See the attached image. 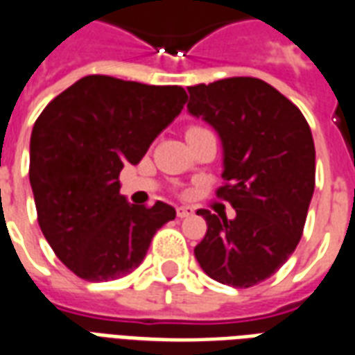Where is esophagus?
I'll return each instance as SVG.
<instances>
[{
	"label": "esophagus",
	"mask_w": 355,
	"mask_h": 355,
	"mask_svg": "<svg viewBox=\"0 0 355 355\" xmlns=\"http://www.w3.org/2000/svg\"><path fill=\"white\" fill-rule=\"evenodd\" d=\"M193 209L191 207H178L177 209V216L178 218H190L191 214H193Z\"/></svg>",
	"instance_id": "obj_1"
}]
</instances>
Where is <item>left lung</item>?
<instances>
[{"mask_svg": "<svg viewBox=\"0 0 355 355\" xmlns=\"http://www.w3.org/2000/svg\"><path fill=\"white\" fill-rule=\"evenodd\" d=\"M188 92L190 114L220 135L225 184L216 196L235 209L233 220L198 211L207 233L193 254L220 284L250 288L272 277L303 235L316 175L311 128L259 78H222Z\"/></svg>", "mask_w": 355, "mask_h": 355, "instance_id": "8db88e82", "label": "left lung"}]
</instances>
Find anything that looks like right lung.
I'll return each instance as SVG.
<instances>
[{
	"mask_svg": "<svg viewBox=\"0 0 355 355\" xmlns=\"http://www.w3.org/2000/svg\"><path fill=\"white\" fill-rule=\"evenodd\" d=\"M180 86H150L88 75L62 92L35 120L30 184L37 222L58 259L88 282L130 275L171 205H130L120 171L137 165L152 141L180 114Z\"/></svg>",
	"mask_w": 355,
	"mask_h": 355,
	"instance_id": "1",
	"label": "right lung"
}]
</instances>
